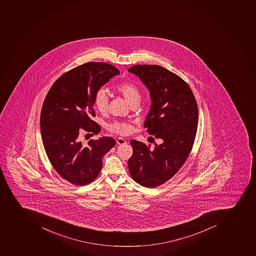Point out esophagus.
<instances>
[{
    "instance_id": "34e87169",
    "label": "esophagus",
    "mask_w": 256,
    "mask_h": 256,
    "mask_svg": "<svg viewBox=\"0 0 256 256\" xmlns=\"http://www.w3.org/2000/svg\"><path fill=\"white\" fill-rule=\"evenodd\" d=\"M117 144H127V142H126V140H125L124 138H117L116 140Z\"/></svg>"
}]
</instances>
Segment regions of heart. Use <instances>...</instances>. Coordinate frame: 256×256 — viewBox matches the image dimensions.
<instances>
[{"mask_svg":"<svg viewBox=\"0 0 256 256\" xmlns=\"http://www.w3.org/2000/svg\"><path fill=\"white\" fill-rule=\"evenodd\" d=\"M116 90L127 100L130 105H134L140 98L139 88L131 82H124L116 86ZM108 96L104 90H100L94 97V105L96 110L100 113H105L108 110ZM134 125L129 121L116 120L108 125L109 131L118 135L126 136L134 131Z\"/></svg>","mask_w":256,"mask_h":256,"instance_id":"1","label":"heart"}]
</instances>
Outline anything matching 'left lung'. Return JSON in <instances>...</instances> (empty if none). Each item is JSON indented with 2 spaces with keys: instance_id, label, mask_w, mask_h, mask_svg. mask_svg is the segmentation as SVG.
I'll use <instances>...</instances> for the list:
<instances>
[{
  "instance_id": "1",
  "label": "left lung",
  "mask_w": 256,
  "mask_h": 256,
  "mask_svg": "<svg viewBox=\"0 0 256 256\" xmlns=\"http://www.w3.org/2000/svg\"><path fill=\"white\" fill-rule=\"evenodd\" d=\"M150 90L151 108L144 122L150 135L162 143L154 148L130 140L134 152L128 159L132 180L154 188L170 180L182 166L192 150L198 124V106L185 80L156 64H136L128 68Z\"/></svg>"
}]
</instances>
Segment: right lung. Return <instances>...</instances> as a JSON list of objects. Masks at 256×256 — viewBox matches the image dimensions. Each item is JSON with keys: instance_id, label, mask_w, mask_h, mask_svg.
Listing matches in <instances>:
<instances>
[{"instance_id": "right-lung-1", "label": "right lung", "mask_w": 256, "mask_h": 256, "mask_svg": "<svg viewBox=\"0 0 256 256\" xmlns=\"http://www.w3.org/2000/svg\"><path fill=\"white\" fill-rule=\"evenodd\" d=\"M118 74V68L110 64H83L60 76L42 104L41 136L48 158L60 176L76 186L96 180L102 167V159L116 144L109 136L83 144L80 135H97L101 131L91 120L96 116L94 97Z\"/></svg>"}]
</instances>
